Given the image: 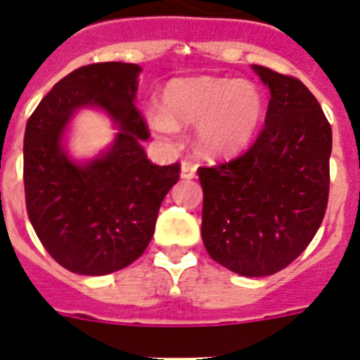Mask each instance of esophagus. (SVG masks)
<instances>
[{
	"instance_id": "esophagus-1",
	"label": "esophagus",
	"mask_w": 360,
	"mask_h": 360,
	"mask_svg": "<svg viewBox=\"0 0 360 360\" xmlns=\"http://www.w3.org/2000/svg\"><path fill=\"white\" fill-rule=\"evenodd\" d=\"M181 177H183V179H194V177H196V166L192 162L183 160V162H181Z\"/></svg>"
}]
</instances>
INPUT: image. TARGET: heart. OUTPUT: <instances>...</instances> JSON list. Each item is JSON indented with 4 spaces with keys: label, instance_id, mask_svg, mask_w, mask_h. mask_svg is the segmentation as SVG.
I'll list each match as a JSON object with an SVG mask.
<instances>
[{
    "label": "heart",
    "instance_id": "b5f03b06",
    "mask_svg": "<svg viewBox=\"0 0 360 360\" xmlns=\"http://www.w3.org/2000/svg\"><path fill=\"white\" fill-rule=\"evenodd\" d=\"M263 117V95L252 82L198 76L169 82L162 110L149 112L153 130L172 138L177 124H198V149L226 157L250 143Z\"/></svg>",
    "mask_w": 360,
    "mask_h": 360
}]
</instances>
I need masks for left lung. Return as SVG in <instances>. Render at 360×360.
<instances>
[{
  "instance_id": "1",
  "label": "left lung",
  "mask_w": 360,
  "mask_h": 360,
  "mask_svg": "<svg viewBox=\"0 0 360 360\" xmlns=\"http://www.w3.org/2000/svg\"><path fill=\"white\" fill-rule=\"evenodd\" d=\"M271 89L265 124L228 162L198 168L202 239L209 256L243 276H269L310 245L329 202L330 124L301 80L252 65Z\"/></svg>"
}]
</instances>
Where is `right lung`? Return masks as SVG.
<instances>
[{"label": "right lung", "instance_id": "right-lung-1", "mask_svg": "<svg viewBox=\"0 0 360 360\" xmlns=\"http://www.w3.org/2000/svg\"><path fill=\"white\" fill-rule=\"evenodd\" d=\"M140 70L121 61L72 70L25 124L27 217L48 254L76 274L103 276L136 262L155 233L164 196L179 181V162L157 166L141 147L149 129L134 104ZM84 105L104 109L120 132L110 152L76 165L60 138Z\"/></svg>", "mask_w": 360, "mask_h": 360}]
</instances>
